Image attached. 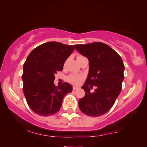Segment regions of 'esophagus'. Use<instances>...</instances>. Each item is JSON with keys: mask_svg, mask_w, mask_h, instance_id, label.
<instances>
[{"mask_svg": "<svg viewBox=\"0 0 147 147\" xmlns=\"http://www.w3.org/2000/svg\"><path fill=\"white\" fill-rule=\"evenodd\" d=\"M78 87H77V86H74L73 87V90H78Z\"/></svg>", "mask_w": 147, "mask_h": 147, "instance_id": "esophagus-1", "label": "esophagus"}]
</instances>
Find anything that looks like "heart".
<instances>
[{
    "label": "heart",
    "mask_w": 147,
    "mask_h": 147,
    "mask_svg": "<svg viewBox=\"0 0 147 147\" xmlns=\"http://www.w3.org/2000/svg\"><path fill=\"white\" fill-rule=\"evenodd\" d=\"M82 55H78V57H81ZM77 57V58H78ZM82 80V76L78 74H71L67 77V81L70 84H74V85H78L81 83Z\"/></svg>",
    "instance_id": "obj_1"
}]
</instances>
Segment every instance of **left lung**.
Segmentation results:
<instances>
[{"mask_svg": "<svg viewBox=\"0 0 147 147\" xmlns=\"http://www.w3.org/2000/svg\"><path fill=\"white\" fill-rule=\"evenodd\" d=\"M74 47L89 60V73L82 87L85 96L78 101L80 109L90 116L103 115L111 109L121 92L124 78L122 58L110 46L101 42L75 45ZM93 86L96 88L91 92Z\"/></svg>", "mask_w": 147, "mask_h": 147, "instance_id": "obj_1", "label": "left lung"}]
</instances>
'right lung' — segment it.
Returning <instances> with one entry per match:
<instances>
[{
    "label": "right lung",
    "instance_id": "add662e5",
    "mask_svg": "<svg viewBox=\"0 0 147 147\" xmlns=\"http://www.w3.org/2000/svg\"><path fill=\"white\" fill-rule=\"evenodd\" d=\"M74 50L73 45L51 41L38 46L28 55L22 76L23 93L29 108L38 115L57 113L63 98L72 92L73 88L68 83L57 87L53 81L55 74L63 70Z\"/></svg>",
    "mask_w": 147,
    "mask_h": 147
}]
</instances>
